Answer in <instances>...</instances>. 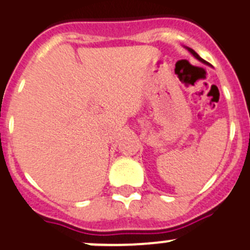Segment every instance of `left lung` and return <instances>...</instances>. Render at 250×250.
Returning a JSON list of instances; mask_svg holds the SVG:
<instances>
[{
    "label": "left lung",
    "instance_id": "1",
    "mask_svg": "<svg viewBox=\"0 0 250 250\" xmlns=\"http://www.w3.org/2000/svg\"><path fill=\"white\" fill-rule=\"evenodd\" d=\"M187 49H188V51H189V52H191V53H192V54H193V56H194V57H196V58H197V59H198V61H201V62H202V63H204V64H208V62H206V61H204V59H203V58H201V57H199V56H198V54H197V53H196V52H194V51H193V49H192V48H188V47H187Z\"/></svg>",
    "mask_w": 250,
    "mask_h": 250
}]
</instances>
